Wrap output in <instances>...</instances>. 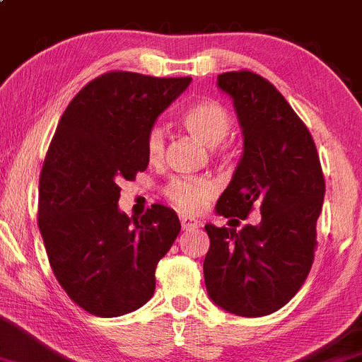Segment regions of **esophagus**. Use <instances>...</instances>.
Instances as JSON below:
<instances>
[{"instance_id": "1", "label": "esophagus", "mask_w": 362, "mask_h": 362, "mask_svg": "<svg viewBox=\"0 0 362 362\" xmlns=\"http://www.w3.org/2000/svg\"><path fill=\"white\" fill-rule=\"evenodd\" d=\"M180 221H181L182 229H193V228L200 226V223H198L197 219H193V217H189V216H185V214L180 216Z\"/></svg>"}]
</instances>
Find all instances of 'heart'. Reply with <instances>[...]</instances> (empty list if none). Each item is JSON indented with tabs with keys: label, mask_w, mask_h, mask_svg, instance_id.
Returning <instances> with one entry per match:
<instances>
[{
	"label": "heart",
	"mask_w": 362,
	"mask_h": 362,
	"mask_svg": "<svg viewBox=\"0 0 362 362\" xmlns=\"http://www.w3.org/2000/svg\"><path fill=\"white\" fill-rule=\"evenodd\" d=\"M181 126L202 145H219L231 129V117L221 103L200 100L189 105L181 115ZM146 155L151 164L162 160L165 150L164 131L151 127L145 141ZM165 195L182 212H197L214 195V186L205 180H174L167 186Z\"/></svg>",
	"instance_id": "1"
}]
</instances>
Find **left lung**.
Wrapping results in <instances>:
<instances>
[{
  "label": "left lung",
  "instance_id": "1",
  "mask_svg": "<svg viewBox=\"0 0 362 362\" xmlns=\"http://www.w3.org/2000/svg\"><path fill=\"white\" fill-rule=\"evenodd\" d=\"M217 88L233 100L243 153L216 214L229 226L254 209L262 217L242 229L205 224V286L228 313L267 316L288 304L313 266L325 177L309 129L269 81L224 72Z\"/></svg>",
  "mask_w": 362,
  "mask_h": 362
}]
</instances>
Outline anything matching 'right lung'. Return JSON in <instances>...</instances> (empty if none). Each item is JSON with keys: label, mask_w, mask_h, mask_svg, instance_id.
<instances>
[{"label": "right lung", "mask_w": 362, "mask_h": 362, "mask_svg": "<svg viewBox=\"0 0 362 362\" xmlns=\"http://www.w3.org/2000/svg\"><path fill=\"white\" fill-rule=\"evenodd\" d=\"M192 77L108 72L86 84L58 122L40 177V231L49 266L89 314L133 313L155 291L157 264L180 235L177 214L155 204L120 212V181L148 167L145 141Z\"/></svg>", "instance_id": "add662e5"}]
</instances>
